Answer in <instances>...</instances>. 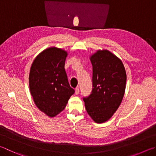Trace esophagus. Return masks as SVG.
Wrapping results in <instances>:
<instances>
[{
    "label": "esophagus",
    "instance_id": "obj_1",
    "mask_svg": "<svg viewBox=\"0 0 156 156\" xmlns=\"http://www.w3.org/2000/svg\"><path fill=\"white\" fill-rule=\"evenodd\" d=\"M75 94L76 95L79 94V89H78V88H76V89H75Z\"/></svg>",
    "mask_w": 156,
    "mask_h": 156
}]
</instances>
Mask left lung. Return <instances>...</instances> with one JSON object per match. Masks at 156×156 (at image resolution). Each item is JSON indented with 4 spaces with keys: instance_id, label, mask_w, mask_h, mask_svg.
I'll use <instances>...</instances> for the list:
<instances>
[{
    "instance_id": "left-lung-1",
    "label": "left lung",
    "mask_w": 156,
    "mask_h": 156,
    "mask_svg": "<svg viewBox=\"0 0 156 156\" xmlns=\"http://www.w3.org/2000/svg\"><path fill=\"white\" fill-rule=\"evenodd\" d=\"M93 66V89L84 98L89 115L97 123L109 120L122 101L126 72L122 61L108 50H99L90 56Z\"/></svg>"
}]
</instances>
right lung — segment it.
<instances>
[{
  "instance_id": "right-lung-1",
  "label": "right lung",
  "mask_w": 156,
  "mask_h": 156,
  "mask_svg": "<svg viewBox=\"0 0 156 156\" xmlns=\"http://www.w3.org/2000/svg\"><path fill=\"white\" fill-rule=\"evenodd\" d=\"M67 51L50 47L34 59L29 73V88L37 107L50 117L63 111L74 89L65 70Z\"/></svg>"
}]
</instances>
